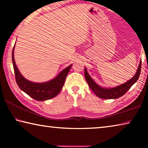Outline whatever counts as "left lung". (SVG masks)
<instances>
[{
	"mask_svg": "<svg viewBox=\"0 0 148 148\" xmlns=\"http://www.w3.org/2000/svg\"><path fill=\"white\" fill-rule=\"evenodd\" d=\"M140 71H141V61H140L139 66L138 67L136 74L131 79L128 80L125 84H123L117 87H111V88H105V87L99 86L90 76V75L87 72L86 67H85L84 74L85 77H86L89 87L97 97L103 99H116L125 95V92L131 88L132 85L136 83L139 77Z\"/></svg>",
	"mask_w": 148,
	"mask_h": 148,
	"instance_id": "8db88e82",
	"label": "left lung"
}]
</instances>
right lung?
I'll return each mask as SVG.
<instances>
[{
	"mask_svg": "<svg viewBox=\"0 0 148 148\" xmlns=\"http://www.w3.org/2000/svg\"><path fill=\"white\" fill-rule=\"evenodd\" d=\"M14 48L15 46L12 50V62H13L16 81L19 88L36 101H47L56 97L61 91L64 84L65 79L72 64L69 65L66 68L62 70L56 77L48 82H42V83L32 82L25 78L17 69L14 59Z\"/></svg>",
	"mask_w": 148,
	"mask_h": 148,
	"instance_id": "obj_1",
	"label": "right lung"
}]
</instances>
